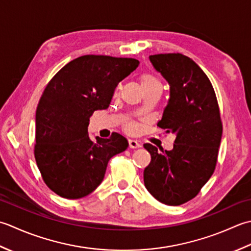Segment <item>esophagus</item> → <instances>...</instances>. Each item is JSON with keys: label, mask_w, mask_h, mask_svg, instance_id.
Returning <instances> with one entry per match:
<instances>
[{"label": "esophagus", "mask_w": 251, "mask_h": 251, "mask_svg": "<svg viewBox=\"0 0 251 251\" xmlns=\"http://www.w3.org/2000/svg\"><path fill=\"white\" fill-rule=\"evenodd\" d=\"M129 147L130 148H139V147H141V143H139L136 140H129Z\"/></svg>", "instance_id": "obj_1"}]
</instances>
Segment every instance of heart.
Masks as SVG:
<instances>
[{
  "label": "heart",
  "instance_id": "obj_1",
  "mask_svg": "<svg viewBox=\"0 0 251 251\" xmlns=\"http://www.w3.org/2000/svg\"><path fill=\"white\" fill-rule=\"evenodd\" d=\"M140 79H141V84L143 86V89L151 88V86H161V88H162L160 80L158 79L156 75H151L150 73L143 74L141 75ZM118 90H119V86H117V88H116V93H117V92H118ZM126 129L129 131V132H133V131H135L136 126H135L134 124H132V122H127V124H126Z\"/></svg>",
  "mask_w": 251,
  "mask_h": 251
}]
</instances>
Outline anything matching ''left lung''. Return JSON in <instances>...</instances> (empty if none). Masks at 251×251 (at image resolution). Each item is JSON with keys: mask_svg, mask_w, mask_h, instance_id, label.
<instances>
[{"mask_svg": "<svg viewBox=\"0 0 251 251\" xmlns=\"http://www.w3.org/2000/svg\"><path fill=\"white\" fill-rule=\"evenodd\" d=\"M150 60L170 85V99L157 126L176 137L171 151L144 144L151 156L144 184L158 201L180 206L195 197L213 175L221 116L210 80L193 59L169 53L151 55Z\"/></svg>", "mask_w": 251, "mask_h": 251, "instance_id": "obj_1", "label": "left lung"}]
</instances>
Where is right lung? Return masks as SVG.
<instances>
[{
	"label": "right lung",
	"instance_id": "add662e5",
	"mask_svg": "<svg viewBox=\"0 0 251 251\" xmlns=\"http://www.w3.org/2000/svg\"><path fill=\"white\" fill-rule=\"evenodd\" d=\"M135 58L84 55L64 66L41 96L35 112L34 157L44 183L67 199L89 195L105 176L107 163L129 143L88 133L90 117L108 108L116 86L139 66Z\"/></svg>",
	"mask_w": 251,
	"mask_h": 251
}]
</instances>
